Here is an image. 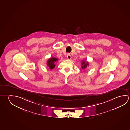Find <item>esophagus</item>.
I'll use <instances>...</instances> for the list:
<instances>
[{
	"mask_svg": "<svg viewBox=\"0 0 130 130\" xmlns=\"http://www.w3.org/2000/svg\"><path fill=\"white\" fill-rule=\"evenodd\" d=\"M67 58H68V59H71V58H72V56L71 55V54L70 53H68L67 55Z\"/></svg>",
	"mask_w": 130,
	"mask_h": 130,
	"instance_id": "esophagus-1",
	"label": "esophagus"
}]
</instances>
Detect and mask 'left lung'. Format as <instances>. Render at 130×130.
<instances>
[{
  "instance_id": "obj_1",
  "label": "left lung",
  "mask_w": 130,
  "mask_h": 130,
  "mask_svg": "<svg viewBox=\"0 0 130 130\" xmlns=\"http://www.w3.org/2000/svg\"><path fill=\"white\" fill-rule=\"evenodd\" d=\"M89 66V63L88 62H86L84 61H83L82 62V69H85L87 68V66Z\"/></svg>"
}]
</instances>
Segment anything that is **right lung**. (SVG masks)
<instances>
[{"instance_id":"right-lung-1","label":"right lung","mask_w":130,"mask_h":130,"mask_svg":"<svg viewBox=\"0 0 130 130\" xmlns=\"http://www.w3.org/2000/svg\"><path fill=\"white\" fill-rule=\"evenodd\" d=\"M58 61V59L56 58H50L47 62V66L49 67L50 69H53L55 67V62Z\"/></svg>"}]
</instances>
